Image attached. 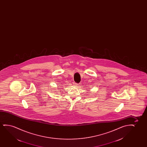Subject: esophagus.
<instances>
[{
	"label": "esophagus",
	"mask_w": 147,
	"mask_h": 147,
	"mask_svg": "<svg viewBox=\"0 0 147 147\" xmlns=\"http://www.w3.org/2000/svg\"><path fill=\"white\" fill-rule=\"evenodd\" d=\"M78 84L77 83H74V84H73V85H74V86H78Z\"/></svg>",
	"instance_id": "esophagus-1"
}]
</instances>
